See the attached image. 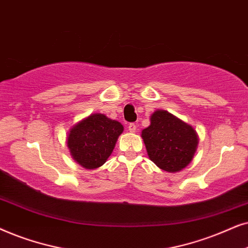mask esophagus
I'll use <instances>...</instances> for the list:
<instances>
[{
	"instance_id": "1",
	"label": "esophagus",
	"mask_w": 248,
	"mask_h": 248,
	"mask_svg": "<svg viewBox=\"0 0 248 248\" xmlns=\"http://www.w3.org/2000/svg\"><path fill=\"white\" fill-rule=\"evenodd\" d=\"M128 130H129L130 133H135V131L137 130V126L134 124V122L133 124H129V126H128Z\"/></svg>"
}]
</instances>
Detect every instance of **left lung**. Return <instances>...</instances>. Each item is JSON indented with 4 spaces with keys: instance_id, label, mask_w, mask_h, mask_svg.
<instances>
[{
    "instance_id": "obj_1",
    "label": "left lung",
    "mask_w": 248,
    "mask_h": 248,
    "mask_svg": "<svg viewBox=\"0 0 248 248\" xmlns=\"http://www.w3.org/2000/svg\"><path fill=\"white\" fill-rule=\"evenodd\" d=\"M148 157L168 172H177L190 163L199 138L189 124L158 110L151 117V124L141 131Z\"/></svg>"
}]
</instances>
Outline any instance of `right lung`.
I'll return each mask as SVG.
<instances>
[{"mask_svg": "<svg viewBox=\"0 0 248 248\" xmlns=\"http://www.w3.org/2000/svg\"><path fill=\"white\" fill-rule=\"evenodd\" d=\"M124 127L104 114H91L74 126L68 136V147L75 161L86 169L103 166L110 156Z\"/></svg>", "mask_w": 248, "mask_h": 248, "instance_id": "obj_1", "label": "right lung"}]
</instances>
